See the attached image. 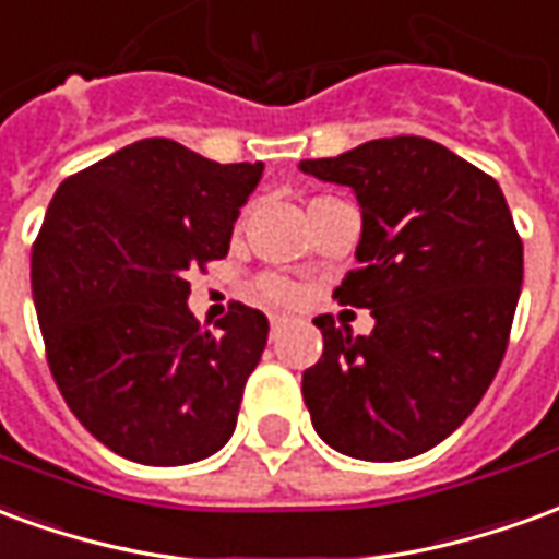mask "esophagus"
<instances>
[{
	"label": "esophagus",
	"instance_id": "obj_1",
	"mask_svg": "<svg viewBox=\"0 0 559 559\" xmlns=\"http://www.w3.org/2000/svg\"><path fill=\"white\" fill-rule=\"evenodd\" d=\"M284 323H287V317H281V314L269 317V326H272V338H275L281 329H284Z\"/></svg>",
	"mask_w": 559,
	"mask_h": 559
}]
</instances>
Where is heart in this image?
<instances>
[{
	"mask_svg": "<svg viewBox=\"0 0 559 559\" xmlns=\"http://www.w3.org/2000/svg\"><path fill=\"white\" fill-rule=\"evenodd\" d=\"M257 293H260V299H266V302H290L293 299V287L284 278H260L257 281Z\"/></svg>",
	"mask_w": 559,
	"mask_h": 559,
	"instance_id": "obj_1",
	"label": "heart"
}]
</instances>
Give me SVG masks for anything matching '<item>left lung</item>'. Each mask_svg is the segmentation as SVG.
Segmentation results:
<instances>
[{
    "label": "left lung",
    "mask_w": 559,
    "mask_h": 559,
    "mask_svg": "<svg viewBox=\"0 0 559 559\" xmlns=\"http://www.w3.org/2000/svg\"><path fill=\"white\" fill-rule=\"evenodd\" d=\"M347 185L362 209L359 269L341 305L371 308V335L317 317L323 356L302 374L320 440L359 461H404L443 443L503 362L524 248L500 185L425 138H383L299 160Z\"/></svg>",
    "instance_id": "left-lung-1"
}]
</instances>
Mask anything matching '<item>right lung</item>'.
<instances>
[{"label":"right lung","instance_id":"add662e5","mask_svg":"<svg viewBox=\"0 0 559 559\" xmlns=\"http://www.w3.org/2000/svg\"><path fill=\"white\" fill-rule=\"evenodd\" d=\"M263 164L138 140L56 188L32 248V299L71 413L116 455L179 467L230 440L269 320L188 311V272L230 251Z\"/></svg>","mask_w":559,"mask_h":559}]
</instances>
